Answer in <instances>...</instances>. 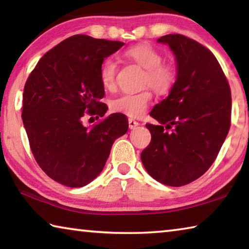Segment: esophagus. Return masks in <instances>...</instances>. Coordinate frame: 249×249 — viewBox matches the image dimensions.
I'll return each instance as SVG.
<instances>
[{"label":"esophagus","mask_w":249,"mask_h":249,"mask_svg":"<svg viewBox=\"0 0 249 249\" xmlns=\"http://www.w3.org/2000/svg\"><path fill=\"white\" fill-rule=\"evenodd\" d=\"M138 125H140V123H138L137 121H135V120H133V119H128V126H129L130 129L135 128V127H136V126H138Z\"/></svg>","instance_id":"obj_1"}]
</instances>
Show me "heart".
<instances>
[{
    "mask_svg": "<svg viewBox=\"0 0 249 249\" xmlns=\"http://www.w3.org/2000/svg\"><path fill=\"white\" fill-rule=\"evenodd\" d=\"M125 58L145 69L142 86H149L158 94H167L175 87L177 77L176 67L170 62L162 61V56L157 49L147 44H140L128 48ZM117 65L112 59H107L100 69V80L105 90L113 91L116 87ZM153 94L146 89L134 93H123L111 101L112 111L129 117H140L146 112Z\"/></svg>",
    "mask_w": 249,
    "mask_h": 249,
    "instance_id": "b5f03b06",
    "label": "heart"
}]
</instances>
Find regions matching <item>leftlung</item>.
<instances>
[{"label":"left lung","instance_id":"8db88e82","mask_svg":"<svg viewBox=\"0 0 249 249\" xmlns=\"http://www.w3.org/2000/svg\"><path fill=\"white\" fill-rule=\"evenodd\" d=\"M176 56L177 81L167 99L155 105L146 124L151 134L141 158L158 182L181 187L205 174L216 159L231 126L230 84L215 56L180 34L160 37ZM173 128L170 133L164 132Z\"/></svg>","mask_w":249,"mask_h":249}]
</instances>
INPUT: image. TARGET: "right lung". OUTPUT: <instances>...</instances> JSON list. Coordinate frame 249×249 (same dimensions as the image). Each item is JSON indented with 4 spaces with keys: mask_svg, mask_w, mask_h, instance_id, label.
Instances as JSON below:
<instances>
[{
    "mask_svg": "<svg viewBox=\"0 0 249 249\" xmlns=\"http://www.w3.org/2000/svg\"><path fill=\"white\" fill-rule=\"evenodd\" d=\"M124 43L74 35L46 53L24 87L22 119L32 153L46 175L70 188L90 183L103 170L113 142L128 129L122 113L103 117V60Z\"/></svg>",
    "mask_w": 249,
    "mask_h": 249,
    "instance_id": "right-lung-1",
    "label": "right lung"
}]
</instances>
